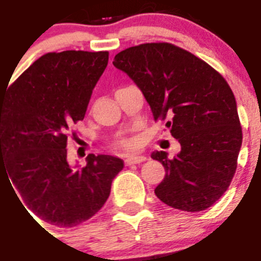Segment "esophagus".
<instances>
[{"label":"esophagus","mask_w":261,"mask_h":261,"mask_svg":"<svg viewBox=\"0 0 261 261\" xmlns=\"http://www.w3.org/2000/svg\"><path fill=\"white\" fill-rule=\"evenodd\" d=\"M147 160L145 155H130L127 156L124 162H126L127 166H130V165H137V164H141V162H145Z\"/></svg>","instance_id":"1"}]
</instances>
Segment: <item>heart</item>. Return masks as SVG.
I'll return each instance as SVG.
<instances>
[{
	"label": "heart",
	"mask_w": 261,
	"mask_h": 261,
	"mask_svg": "<svg viewBox=\"0 0 261 261\" xmlns=\"http://www.w3.org/2000/svg\"><path fill=\"white\" fill-rule=\"evenodd\" d=\"M122 146H123V147H126V149H131V147H133V142H131V141H123V142H122Z\"/></svg>",
	"instance_id": "obj_1"
}]
</instances>
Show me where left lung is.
I'll list each match as a JSON object with an SVG mask.
<instances>
[{
  "mask_svg": "<svg viewBox=\"0 0 261 261\" xmlns=\"http://www.w3.org/2000/svg\"><path fill=\"white\" fill-rule=\"evenodd\" d=\"M112 64L134 80L154 120L167 119L181 151H155L165 178L154 193L179 211L201 212L229 188L243 142L234 95L215 68L170 42L130 46Z\"/></svg>",
  "mask_w": 261,
  "mask_h": 261,
  "instance_id": "8db88e82",
  "label": "left lung"
}]
</instances>
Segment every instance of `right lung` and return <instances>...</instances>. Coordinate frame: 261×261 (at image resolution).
<instances>
[{
	"mask_svg": "<svg viewBox=\"0 0 261 261\" xmlns=\"http://www.w3.org/2000/svg\"><path fill=\"white\" fill-rule=\"evenodd\" d=\"M107 63V50L49 52L0 95V171L37 217L59 228L96 215L124 166L111 155L90 154L82 169L67 161L72 124L84 119Z\"/></svg>",
	"mask_w": 261,
	"mask_h": 261,
	"instance_id": "obj_1",
	"label": "right lung"
}]
</instances>
